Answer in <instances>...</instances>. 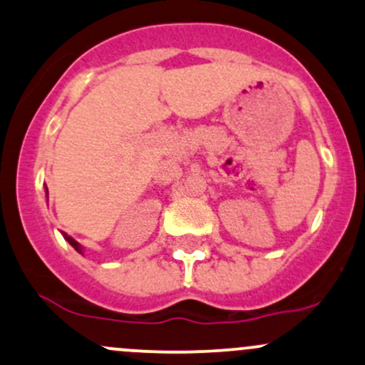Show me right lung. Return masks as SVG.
I'll use <instances>...</instances> for the list:
<instances>
[{
	"label": "right lung",
	"mask_w": 365,
	"mask_h": 365,
	"mask_svg": "<svg viewBox=\"0 0 365 365\" xmlns=\"http://www.w3.org/2000/svg\"><path fill=\"white\" fill-rule=\"evenodd\" d=\"M46 192H48V189H46ZM63 237H66V241H67V242H69V244H71V246H72V247H74V250H76V251H78V253H83V251H81V246H79V244H78V242H76V241H74V239H72V237H69V235H67V234H63Z\"/></svg>",
	"instance_id": "add662e5"
}]
</instances>
